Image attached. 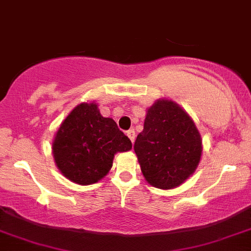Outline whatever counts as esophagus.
Masks as SVG:
<instances>
[{
	"mask_svg": "<svg viewBox=\"0 0 251 251\" xmlns=\"http://www.w3.org/2000/svg\"><path fill=\"white\" fill-rule=\"evenodd\" d=\"M126 135H128L131 142H134V140H135V130H134V129H129V130L126 131Z\"/></svg>",
	"mask_w": 251,
	"mask_h": 251,
	"instance_id": "1",
	"label": "esophagus"
}]
</instances>
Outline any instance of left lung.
I'll use <instances>...</instances> for the list:
<instances>
[{"instance_id": "left-lung-1", "label": "left lung", "mask_w": 251, "mask_h": 251, "mask_svg": "<svg viewBox=\"0 0 251 251\" xmlns=\"http://www.w3.org/2000/svg\"><path fill=\"white\" fill-rule=\"evenodd\" d=\"M145 179L159 189H174L195 172L202 140L191 117L178 104L158 99L147 109L144 130L134 144Z\"/></svg>"}]
</instances>
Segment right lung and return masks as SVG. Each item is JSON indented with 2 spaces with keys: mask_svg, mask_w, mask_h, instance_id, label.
Returning a JSON list of instances; mask_svg holds the SVG:
<instances>
[{
  "mask_svg": "<svg viewBox=\"0 0 251 251\" xmlns=\"http://www.w3.org/2000/svg\"><path fill=\"white\" fill-rule=\"evenodd\" d=\"M131 150V141L112 118L103 117L97 103H81L61 123L53 137L56 166L80 185L97 183L107 175L117 152Z\"/></svg>",
  "mask_w": 251,
  "mask_h": 251,
  "instance_id": "1",
  "label": "right lung"
}]
</instances>
